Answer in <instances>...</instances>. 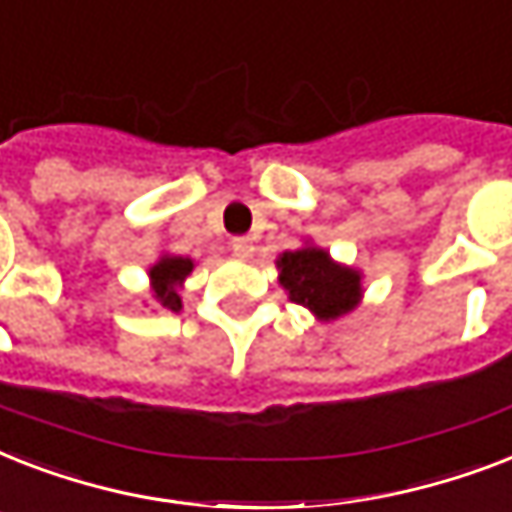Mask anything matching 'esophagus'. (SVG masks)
Segmentation results:
<instances>
[{
	"mask_svg": "<svg viewBox=\"0 0 512 512\" xmlns=\"http://www.w3.org/2000/svg\"><path fill=\"white\" fill-rule=\"evenodd\" d=\"M232 253H235L237 259H251L253 256L251 237H235V240H232Z\"/></svg>",
	"mask_w": 512,
	"mask_h": 512,
	"instance_id": "1",
	"label": "esophagus"
}]
</instances>
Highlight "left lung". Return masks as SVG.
<instances>
[{
  "label": "left lung",
  "mask_w": 512,
  "mask_h": 512,
  "mask_svg": "<svg viewBox=\"0 0 512 512\" xmlns=\"http://www.w3.org/2000/svg\"><path fill=\"white\" fill-rule=\"evenodd\" d=\"M277 280L290 301H296L320 322H333L362 304V272L335 261L325 248L306 240L296 251L277 256Z\"/></svg>",
  "instance_id": "left-lung-1"
}]
</instances>
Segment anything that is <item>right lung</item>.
I'll return each mask as SVG.
<instances>
[{
	"mask_svg": "<svg viewBox=\"0 0 512 512\" xmlns=\"http://www.w3.org/2000/svg\"><path fill=\"white\" fill-rule=\"evenodd\" d=\"M195 261L190 256H177V253H163L153 267L147 269L150 277V293H153L155 309H169L179 312L182 309V288L185 280L192 275Z\"/></svg>",
	"mask_w": 512,
	"mask_h": 512,
	"instance_id": "1",
	"label": "right lung"
}]
</instances>
